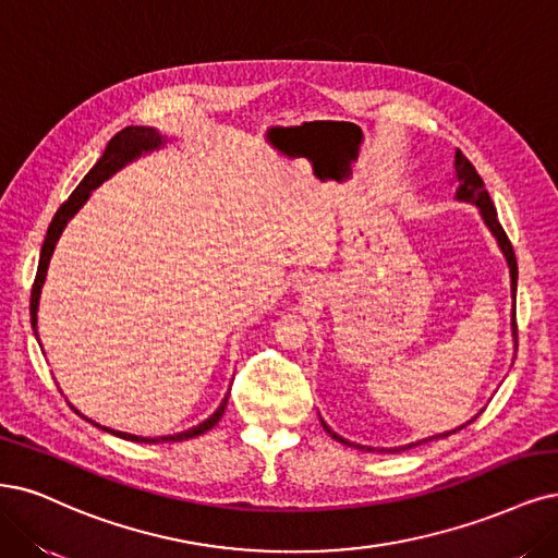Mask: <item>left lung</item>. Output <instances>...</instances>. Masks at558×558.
Segmentation results:
<instances>
[{"instance_id":"left-lung-1","label":"left lung","mask_w":558,"mask_h":558,"mask_svg":"<svg viewBox=\"0 0 558 558\" xmlns=\"http://www.w3.org/2000/svg\"><path fill=\"white\" fill-rule=\"evenodd\" d=\"M454 175H457V201H464V203L477 205L480 215H483L487 228L492 230V235L496 238L498 246H501V252H504V256H506V260H508V267H510V288H512V298H514V293H517V258H514V248H512V244H510V240H508V235H506V230H504L501 221H498V217H496V207H494V203H492V198H489V194H487L483 178L477 175V170L473 168V163L462 155V149L454 151ZM512 330H514V341H517L514 310H512ZM475 417H477V415H475ZM475 417H471L469 422H473ZM469 422H466V425H469ZM320 425H323L325 432H328L335 440H339V444H343V446H351V448H357V450H374V448H367V446H355V444H351V440L341 438L339 434H335L328 425H325L323 420H320ZM466 425L457 427V429H452V432H446V434L422 438V440H417V444H409V446H401V448H380V452L409 450V448H413V446L427 444V440H434V438H446V436H450V434H454V432H459V429H464Z\"/></svg>"}]
</instances>
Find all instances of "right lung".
Listing matches in <instances>:
<instances>
[{"label":"right lung","mask_w":558,"mask_h":558,"mask_svg":"<svg viewBox=\"0 0 558 558\" xmlns=\"http://www.w3.org/2000/svg\"><path fill=\"white\" fill-rule=\"evenodd\" d=\"M166 143V138L161 136V133L157 129L151 126H126L122 129L118 136H112L104 157L96 161V166L87 172V175L83 178V182L75 186L73 194L69 196L66 203H62V207L57 209V215L52 217L50 226H48V233H46V240H44V246H41V258H38V270H36V279H34V286H32V300H29V316H32V330L38 339V332H36V312H38V298H41V288H44V281H46V275H48V265H50V258H52V252H54V244L57 240H60L62 230L66 228V223L71 221V217L78 213V209L87 203V198L92 196V191L99 186L101 182H106L108 178H112L114 172H118L120 168H124L126 163H131L133 159H138L141 155H145V151H151V149H159L161 145ZM226 403H228V397H223L221 407L209 415L205 422H201L198 427H191L186 432H180V434H172V436H157V438H145V436H133V434H126V432H114V429H108V427H101V425H94L101 427L104 432H110L114 436H120L124 440H136V444H175V440H186V438H194V436H201L205 434L207 429H213L217 422L221 420L223 411H226ZM75 411V409H73ZM78 413V411H75ZM81 415V413H78ZM92 422V420H89Z\"/></svg>","instance_id":"1"}]
</instances>
